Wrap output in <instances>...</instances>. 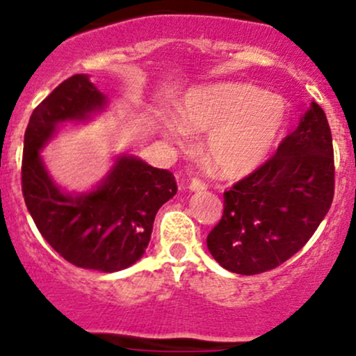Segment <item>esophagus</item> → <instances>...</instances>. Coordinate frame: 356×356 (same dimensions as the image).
<instances>
[{
  "instance_id": "34e87169",
  "label": "esophagus",
  "mask_w": 356,
  "mask_h": 356,
  "mask_svg": "<svg viewBox=\"0 0 356 356\" xmlns=\"http://www.w3.org/2000/svg\"><path fill=\"white\" fill-rule=\"evenodd\" d=\"M206 189V182H202L201 179L197 177H192L189 181V191L192 192H199V191H204Z\"/></svg>"
}]
</instances>
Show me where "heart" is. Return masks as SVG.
I'll list each match as a JSON object with an SVG mask.
<instances>
[{"label": "heart", "instance_id": "obj_1", "mask_svg": "<svg viewBox=\"0 0 356 356\" xmlns=\"http://www.w3.org/2000/svg\"><path fill=\"white\" fill-rule=\"evenodd\" d=\"M181 122L167 125V136L187 144L191 132H209L206 154L224 177L254 172L275 152L289 122L288 102L248 83L199 88L186 97Z\"/></svg>", "mask_w": 356, "mask_h": 356}]
</instances>
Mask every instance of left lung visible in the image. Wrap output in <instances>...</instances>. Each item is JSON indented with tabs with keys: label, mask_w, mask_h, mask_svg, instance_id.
<instances>
[{
	"label": "left lung",
	"mask_w": 356,
	"mask_h": 356,
	"mask_svg": "<svg viewBox=\"0 0 356 356\" xmlns=\"http://www.w3.org/2000/svg\"><path fill=\"white\" fill-rule=\"evenodd\" d=\"M333 194L332 130L312 102L275 155L224 192L222 218L207 236L209 252L238 275L275 269L308 243Z\"/></svg>",
	"instance_id": "obj_1"
}]
</instances>
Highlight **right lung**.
Returning <instances> with one entry per match:
<instances>
[{
  "label": "right lung",
  "mask_w": 356,
  "mask_h": 356,
  "mask_svg": "<svg viewBox=\"0 0 356 356\" xmlns=\"http://www.w3.org/2000/svg\"><path fill=\"white\" fill-rule=\"evenodd\" d=\"M105 105L107 97L88 75H73L53 90L33 110L24 132L22 191L38 231L63 259L115 273L145 252L155 214L177 192L172 172L120 155L95 189L73 195L51 181L40 157L58 124L87 120Z\"/></svg>",
  "instance_id": "right-lung-1"
}]
</instances>
